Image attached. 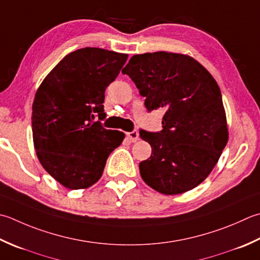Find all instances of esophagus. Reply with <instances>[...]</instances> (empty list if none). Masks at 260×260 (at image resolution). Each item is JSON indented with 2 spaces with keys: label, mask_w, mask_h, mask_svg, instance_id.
Returning a JSON list of instances; mask_svg holds the SVG:
<instances>
[{
  "label": "esophagus",
  "mask_w": 260,
  "mask_h": 260,
  "mask_svg": "<svg viewBox=\"0 0 260 260\" xmlns=\"http://www.w3.org/2000/svg\"><path fill=\"white\" fill-rule=\"evenodd\" d=\"M127 137H128V140L131 142H136V141H139V139H140L139 133H137L136 131H133V132H129V133H127Z\"/></svg>",
  "instance_id": "esophagus-1"
}]
</instances>
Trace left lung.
<instances>
[{
	"instance_id": "1",
	"label": "left lung",
	"mask_w": 260,
	"mask_h": 260,
	"mask_svg": "<svg viewBox=\"0 0 260 260\" xmlns=\"http://www.w3.org/2000/svg\"><path fill=\"white\" fill-rule=\"evenodd\" d=\"M121 72L145 96L147 110H166L162 131H140L152 147L140 164L142 179L165 195L195 188L211 174L229 139L216 81L190 56L168 52L134 55Z\"/></svg>"
}]
</instances>
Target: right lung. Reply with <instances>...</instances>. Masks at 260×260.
Returning a JSON list of instances; mask_svg holds the SVG:
<instances>
[{"mask_svg":"<svg viewBox=\"0 0 260 260\" xmlns=\"http://www.w3.org/2000/svg\"><path fill=\"white\" fill-rule=\"evenodd\" d=\"M128 55L95 47L70 53L50 71L32 104V137L44 169L69 189H84L103 176L125 134L106 129L105 91Z\"/></svg>","mask_w":260,"mask_h":260,"instance_id":"add662e5","label":"right lung"}]
</instances>
